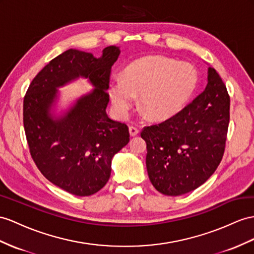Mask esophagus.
I'll return each instance as SVG.
<instances>
[{"label": "esophagus", "instance_id": "esophagus-1", "mask_svg": "<svg viewBox=\"0 0 254 254\" xmlns=\"http://www.w3.org/2000/svg\"><path fill=\"white\" fill-rule=\"evenodd\" d=\"M128 131H129V135L131 136H136L138 134V128L137 127H133V126H131L128 127Z\"/></svg>", "mask_w": 254, "mask_h": 254}]
</instances>
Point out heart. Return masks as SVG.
<instances>
[{"label":"heart","mask_w":254,"mask_h":254,"mask_svg":"<svg viewBox=\"0 0 254 254\" xmlns=\"http://www.w3.org/2000/svg\"><path fill=\"white\" fill-rule=\"evenodd\" d=\"M197 84L191 64L165 57H148L132 63L122 77H115L108 91L116 113L125 117L139 95V107L148 118L168 119L190 100Z\"/></svg>","instance_id":"heart-1"}]
</instances>
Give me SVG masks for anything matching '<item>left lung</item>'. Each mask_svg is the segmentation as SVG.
I'll return each instance as SVG.
<instances>
[{
    "mask_svg": "<svg viewBox=\"0 0 254 254\" xmlns=\"http://www.w3.org/2000/svg\"><path fill=\"white\" fill-rule=\"evenodd\" d=\"M229 122L230 95L209 67L203 92L171 118L142 128L148 176L155 189L178 196L203 185L223 158Z\"/></svg>",
    "mask_w": 254,
    "mask_h": 254,
    "instance_id": "obj_1",
    "label": "left lung"
}]
</instances>
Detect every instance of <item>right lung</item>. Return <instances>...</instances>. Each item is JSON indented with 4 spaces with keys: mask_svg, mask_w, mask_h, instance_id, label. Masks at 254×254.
Segmentation results:
<instances>
[{
    "mask_svg": "<svg viewBox=\"0 0 254 254\" xmlns=\"http://www.w3.org/2000/svg\"><path fill=\"white\" fill-rule=\"evenodd\" d=\"M120 48L109 46L101 58L68 49L51 60L30 83L23 100V126L31 157L50 183L77 196H89L106 185L112 159L129 140L126 123L106 113L112 66ZM79 75L96 88L62 119L49 114L58 86Z\"/></svg>",
    "mask_w": 254,
    "mask_h": 254,
    "instance_id": "add662e5",
    "label": "right lung"
}]
</instances>
